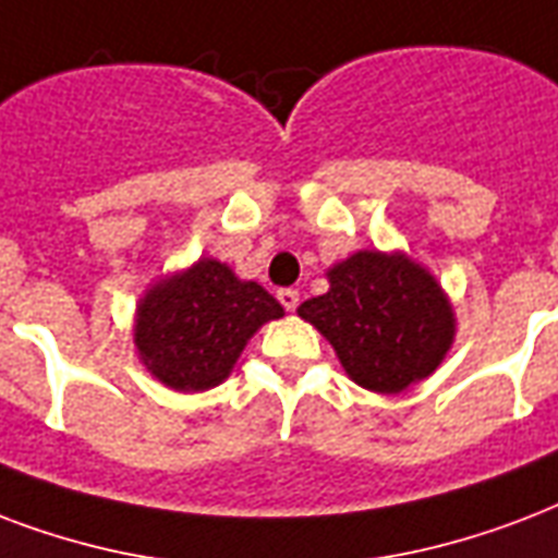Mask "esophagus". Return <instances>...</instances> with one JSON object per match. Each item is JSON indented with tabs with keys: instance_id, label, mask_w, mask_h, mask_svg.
Segmentation results:
<instances>
[{
	"instance_id": "esophagus-1",
	"label": "esophagus",
	"mask_w": 558,
	"mask_h": 558,
	"mask_svg": "<svg viewBox=\"0 0 558 558\" xmlns=\"http://www.w3.org/2000/svg\"><path fill=\"white\" fill-rule=\"evenodd\" d=\"M278 301L283 304V307L292 313V310L298 307V301H301V295H298V289H280L278 292Z\"/></svg>"
}]
</instances>
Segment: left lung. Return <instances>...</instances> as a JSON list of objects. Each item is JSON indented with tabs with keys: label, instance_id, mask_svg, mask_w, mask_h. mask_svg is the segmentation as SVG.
I'll list each match as a JSON object with an SVG mask.
<instances>
[{
	"label": "left lung",
	"instance_id": "obj_1",
	"mask_svg": "<svg viewBox=\"0 0 558 558\" xmlns=\"http://www.w3.org/2000/svg\"><path fill=\"white\" fill-rule=\"evenodd\" d=\"M327 278L330 289L298 316L322 330L351 380L392 395L436 372L453 342V310L430 271L403 254L356 251Z\"/></svg>",
	"mask_w": 558,
	"mask_h": 558
}]
</instances>
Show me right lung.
Returning a JSON list of instances; mask_svg holds the SVG:
<instances>
[{
	"mask_svg": "<svg viewBox=\"0 0 558 558\" xmlns=\"http://www.w3.org/2000/svg\"><path fill=\"white\" fill-rule=\"evenodd\" d=\"M283 307L254 280H240L225 263L204 257L184 275L160 280L140 301V360L178 392H204L231 374L254 330Z\"/></svg>",
	"mask_w": 558,
	"mask_h": 558,
	"instance_id": "1",
	"label": "right lung"
}]
</instances>
